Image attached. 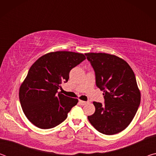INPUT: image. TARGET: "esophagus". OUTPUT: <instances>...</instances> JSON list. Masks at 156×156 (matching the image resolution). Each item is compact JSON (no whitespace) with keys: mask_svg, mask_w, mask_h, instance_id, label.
<instances>
[{"mask_svg":"<svg viewBox=\"0 0 156 156\" xmlns=\"http://www.w3.org/2000/svg\"><path fill=\"white\" fill-rule=\"evenodd\" d=\"M79 103H80V105H84L87 103V102L80 100H79Z\"/></svg>","mask_w":156,"mask_h":156,"instance_id":"esophagus-1","label":"esophagus"}]
</instances>
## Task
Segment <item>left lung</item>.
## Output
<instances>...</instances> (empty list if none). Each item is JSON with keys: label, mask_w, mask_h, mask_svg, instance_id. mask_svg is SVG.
<instances>
[{"label": "left lung", "mask_w": 156, "mask_h": 156, "mask_svg": "<svg viewBox=\"0 0 156 156\" xmlns=\"http://www.w3.org/2000/svg\"><path fill=\"white\" fill-rule=\"evenodd\" d=\"M96 74V86L103 91L105 105L94 102L96 111L88 116L92 126L113 135L131 123L140 103V92L130 66L120 58L105 53H87Z\"/></svg>", "instance_id": "obj_1"}]
</instances>
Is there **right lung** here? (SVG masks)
<instances>
[{"label":"right lung","mask_w":156,"mask_h":156,"mask_svg":"<svg viewBox=\"0 0 156 156\" xmlns=\"http://www.w3.org/2000/svg\"><path fill=\"white\" fill-rule=\"evenodd\" d=\"M85 56L72 51L50 52L31 65L19 89V99L26 117L36 126L51 129L62 122L78 100L58 90L67 83L69 72Z\"/></svg>","instance_id":"1"}]
</instances>
